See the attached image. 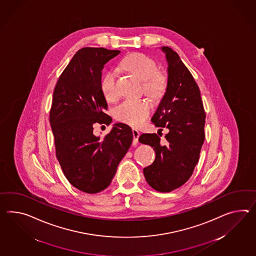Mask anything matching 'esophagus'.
I'll return each mask as SVG.
<instances>
[{
	"instance_id": "obj_1",
	"label": "esophagus",
	"mask_w": 256,
	"mask_h": 256,
	"mask_svg": "<svg viewBox=\"0 0 256 256\" xmlns=\"http://www.w3.org/2000/svg\"><path fill=\"white\" fill-rule=\"evenodd\" d=\"M132 133H133V144L136 145L138 142V137H140V131L135 130V128L132 130Z\"/></svg>"
}]
</instances>
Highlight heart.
Masks as SVG:
<instances>
[{
    "label": "heart",
    "instance_id": "heart-1",
    "mask_svg": "<svg viewBox=\"0 0 256 256\" xmlns=\"http://www.w3.org/2000/svg\"><path fill=\"white\" fill-rule=\"evenodd\" d=\"M120 68L144 80V88L150 97L161 96L166 88V78L158 70L156 61L142 52H133L126 56ZM100 90L108 102H114L118 98V73L110 70L102 76L100 83ZM152 104L146 100H125L116 106L112 114L116 120L128 125H142L150 116Z\"/></svg>",
    "mask_w": 256,
    "mask_h": 256
}]
</instances>
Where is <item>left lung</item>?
<instances>
[{
	"instance_id": "left-lung-1",
	"label": "left lung",
	"mask_w": 256,
	"mask_h": 256,
	"mask_svg": "<svg viewBox=\"0 0 256 256\" xmlns=\"http://www.w3.org/2000/svg\"><path fill=\"white\" fill-rule=\"evenodd\" d=\"M162 50L168 62V80L152 122L168 128L164 136L168 142L160 144L161 138L156 133L142 134L138 140L156 152L154 162L144 169L145 180L157 192H170L188 180L199 162L206 116L192 73L176 52L168 46Z\"/></svg>"
}]
</instances>
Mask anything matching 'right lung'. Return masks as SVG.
Instances as JSON below:
<instances>
[{"label":"right lung","instance_id":"1","mask_svg":"<svg viewBox=\"0 0 256 256\" xmlns=\"http://www.w3.org/2000/svg\"><path fill=\"white\" fill-rule=\"evenodd\" d=\"M120 50L85 47L62 71L54 90L50 123L56 157L68 180L86 194L106 190L132 144V130L114 124L104 137L94 124L109 125L107 102L102 94V70Z\"/></svg>","mask_w":256,"mask_h":256}]
</instances>
